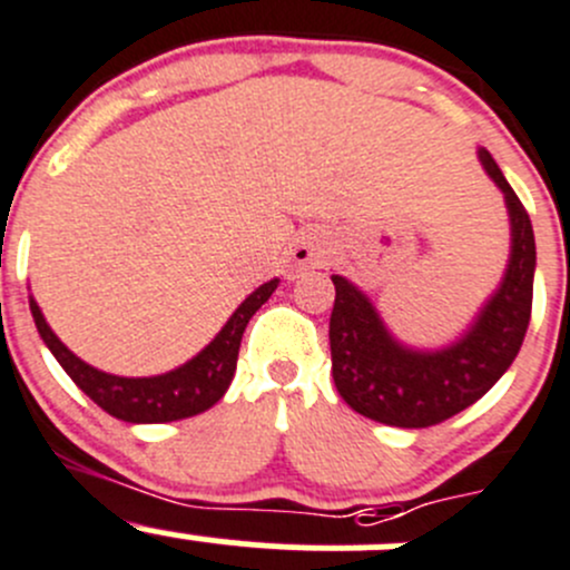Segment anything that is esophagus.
<instances>
[{"instance_id": "1", "label": "esophagus", "mask_w": 570, "mask_h": 570, "mask_svg": "<svg viewBox=\"0 0 570 570\" xmlns=\"http://www.w3.org/2000/svg\"><path fill=\"white\" fill-rule=\"evenodd\" d=\"M323 256H325L323 242L314 239V236H306V239H301V245L295 247L292 262H295V267H317V264L323 262Z\"/></svg>"}]
</instances>
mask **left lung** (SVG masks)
<instances>
[{
    "mask_svg": "<svg viewBox=\"0 0 570 570\" xmlns=\"http://www.w3.org/2000/svg\"><path fill=\"white\" fill-rule=\"evenodd\" d=\"M479 161L504 195L510 262L465 334L445 347H412L392 336L370 297L342 275L331 312V370L342 401L375 423L425 429L476 403L515 362L532 317L534 230L527 208L484 147Z\"/></svg>",
    "mask_w": 570,
    "mask_h": 570,
    "instance_id": "left-lung-1",
    "label": "left lung"
}]
</instances>
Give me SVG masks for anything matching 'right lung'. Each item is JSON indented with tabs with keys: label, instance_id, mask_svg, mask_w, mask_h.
<instances>
[{
	"label": "right lung",
	"instance_id": "add662e5",
	"mask_svg": "<svg viewBox=\"0 0 570 570\" xmlns=\"http://www.w3.org/2000/svg\"><path fill=\"white\" fill-rule=\"evenodd\" d=\"M275 289H278V278L258 286L253 295L242 301V306L230 314L223 331L195 358L169 370V373L147 375V379H127V375H114L91 367L55 336L32 297L30 312L43 345L52 351L60 367L97 406H102L105 412L125 420V423H173V420L195 417V414L206 412L225 395L236 373L242 334H245L253 314L269 301Z\"/></svg>",
	"mask_w": 570,
	"mask_h": 570
}]
</instances>
